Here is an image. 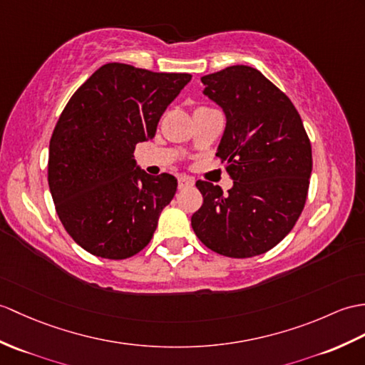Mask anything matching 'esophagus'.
I'll use <instances>...</instances> for the list:
<instances>
[{
  "label": "esophagus",
  "mask_w": 365,
  "mask_h": 365,
  "mask_svg": "<svg viewBox=\"0 0 365 365\" xmlns=\"http://www.w3.org/2000/svg\"><path fill=\"white\" fill-rule=\"evenodd\" d=\"M192 185H194V180L190 179V177H180V179H179V190L191 188Z\"/></svg>",
  "instance_id": "34e87169"
}]
</instances>
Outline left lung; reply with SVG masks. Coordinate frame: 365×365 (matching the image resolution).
Here are the masks:
<instances>
[{
  "label": "left lung",
  "mask_w": 365,
  "mask_h": 365,
  "mask_svg": "<svg viewBox=\"0 0 365 365\" xmlns=\"http://www.w3.org/2000/svg\"><path fill=\"white\" fill-rule=\"evenodd\" d=\"M221 106L225 130L216 155L233 180H197L202 207L191 225L208 249L230 258L270 250L292 230L307 202L312 154L308 133L291 99L258 70L233 65L202 78Z\"/></svg>",
  "instance_id": "obj_1"
}]
</instances>
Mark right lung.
<instances>
[{
    "label": "right lung",
    "instance_id": "1",
    "mask_svg": "<svg viewBox=\"0 0 365 365\" xmlns=\"http://www.w3.org/2000/svg\"><path fill=\"white\" fill-rule=\"evenodd\" d=\"M190 81L188 73L106 63L65 106L49 141L48 183L65 230L91 255L130 258L154 236L177 179L146 174L133 152L155 137Z\"/></svg>",
    "mask_w": 365,
    "mask_h": 365
}]
</instances>
